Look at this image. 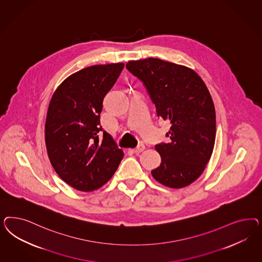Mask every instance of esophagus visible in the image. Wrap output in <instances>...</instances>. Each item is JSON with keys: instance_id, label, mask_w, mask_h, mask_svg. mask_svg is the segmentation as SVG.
I'll return each instance as SVG.
<instances>
[{"instance_id": "obj_1", "label": "esophagus", "mask_w": 262, "mask_h": 262, "mask_svg": "<svg viewBox=\"0 0 262 262\" xmlns=\"http://www.w3.org/2000/svg\"><path fill=\"white\" fill-rule=\"evenodd\" d=\"M144 150H145V146H144L143 144H140V145H138L137 148H135V150H133V151H134L135 154H140V152L144 151Z\"/></svg>"}]
</instances>
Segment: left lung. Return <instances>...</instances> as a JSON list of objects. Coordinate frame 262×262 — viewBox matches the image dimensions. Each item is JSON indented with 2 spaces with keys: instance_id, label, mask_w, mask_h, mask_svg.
<instances>
[{
  "instance_id": "obj_1",
  "label": "left lung",
  "mask_w": 262,
  "mask_h": 262,
  "mask_svg": "<svg viewBox=\"0 0 262 262\" xmlns=\"http://www.w3.org/2000/svg\"><path fill=\"white\" fill-rule=\"evenodd\" d=\"M126 67L142 80L158 116L171 124L170 142L156 146L161 163L152 177L176 189L194 183L211 158L216 136L214 103L206 83L191 68L159 58L129 60Z\"/></svg>"
}]
</instances>
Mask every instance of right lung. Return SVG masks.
I'll return each instance as SVG.
<instances>
[{"label": "right lung", "instance_id": "add662e5", "mask_svg": "<svg viewBox=\"0 0 262 262\" xmlns=\"http://www.w3.org/2000/svg\"><path fill=\"white\" fill-rule=\"evenodd\" d=\"M125 64L92 65L76 72L56 88L48 107L45 143L56 174L73 188L94 191L107 183L124 158L100 126L103 98Z\"/></svg>", "mask_w": 262, "mask_h": 262}]
</instances>
